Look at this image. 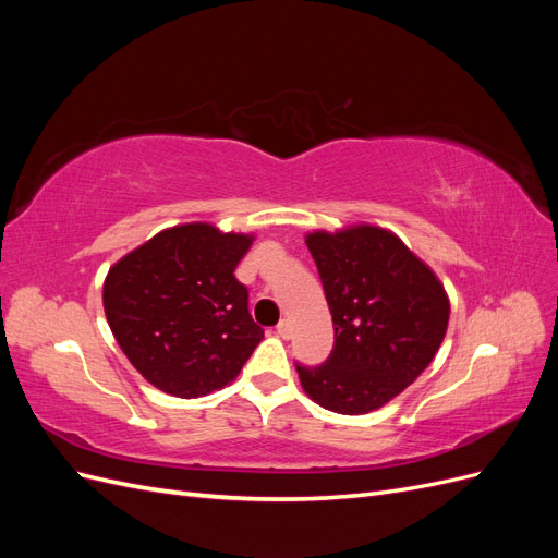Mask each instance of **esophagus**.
<instances>
[{
  "instance_id": "obj_1",
  "label": "esophagus",
  "mask_w": 558,
  "mask_h": 558,
  "mask_svg": "<svg viewBox=\"0 0 558 558\" xmlns=\"http://www.w3.org/2000/svg\"><path fill=\"white\" fill-rule=\"evenodd\" d=\"M277 335L279 337H283V340H289V337H291V324H289V320H279V324H277Z\"/></svg>"
}]
</instances>
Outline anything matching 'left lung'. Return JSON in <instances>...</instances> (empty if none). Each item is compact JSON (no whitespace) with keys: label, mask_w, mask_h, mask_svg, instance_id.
<instances>
[{"label":"left lung","mask_w":558,"mask_h":558,"mask_svg":"<svg viewBox=\"0 0 558 558\" xmlns=\"http://www.w3.org/2000/svg\"><path fill=\"white\" fill-rule=\"evenodd\" d=\"M335 347L318 367L295 365L305 393L337 414H367L402 393L435 359L449 324V298L433 269L377 226L314 230Z\"/></svg>","instance_id":"8db88e82"}]
</instances>
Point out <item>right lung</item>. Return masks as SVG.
I'll use <instances>...</instances> for the list:
<instances>
[{"label": "right lung", "mask_w": 558, "mask_h": 558, "mask_svg": "<svg viewBox=\"0 0 558 558\" xmlns=\"http://www.w3.org/2000/svg\"><path fill=\"white\" fill-rule=\"evenodd\" d=\"M253 234L211 223L167 228L118 260L105 314L134 369L160 391L199 398L240 375L263 340L234 267Z\"/></svg>", "instance_id": "right-lung-1"}]
</instances>
